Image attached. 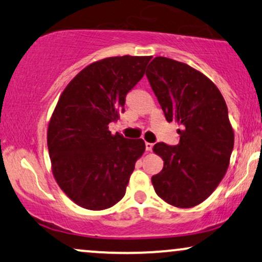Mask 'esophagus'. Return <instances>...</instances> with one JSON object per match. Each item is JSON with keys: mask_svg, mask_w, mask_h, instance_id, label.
Returning <instances> with one entry per match:
<instances>
[{"mask_svg": "<svg viewBox=\"0 0 262 262\" xmlns=\"http://www.w3.org/2000/svg\"><path fill=\"white\" fill-rule=\"evenodd\" d=\"M145 146H146V151H152V147H154V144H152V142H145Z\"/></svg>", "mask_w": 262, "mask_h": 262, "instance_id": "1", "label": "esophagus"}]
</instances>
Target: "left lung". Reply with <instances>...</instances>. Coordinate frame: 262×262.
I'll return each mask as SVG.
<instances>
[{
  "label": "left lung",
  "instance_id": "obj_1",
  "mask_svg": "<svg viewBox=\"0 0 262 262\" xmlns=\"http://www.w3.org/2000/svg\"><path fill=\"white\" fill-rule=\"evenodd\" d=\"M146 76L165 120L180 125L177 146L157 142L152 148L163 160L152 185L168 204L196 207L213 193L230 164L234 133L226 102L207 76L185 62L156 57Z\"/></svg>",
  "mask_w": 262,
  "mask_h": 262
}]
</instances>
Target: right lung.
Listing matches in <instances>:
<instances>
[{
	"label": "right lung",
	"mask_w": 262,
	"mask_h": 262,
	"mask_svg": "<svg viewBox=\"0 0 262 262\" xmlns=\"http://www.w3.org/2000/svg\"><path fill=\"white\" fill-rule=\"evenodd\" d=\"M152 57H110L79 71L62 91L47 130L52 171L62 192L79 207L104 210L125 193L142 139L111 134L127 93L145 74Z\"/></svg>",
	"instance_id": "1"
}]
</instances>
